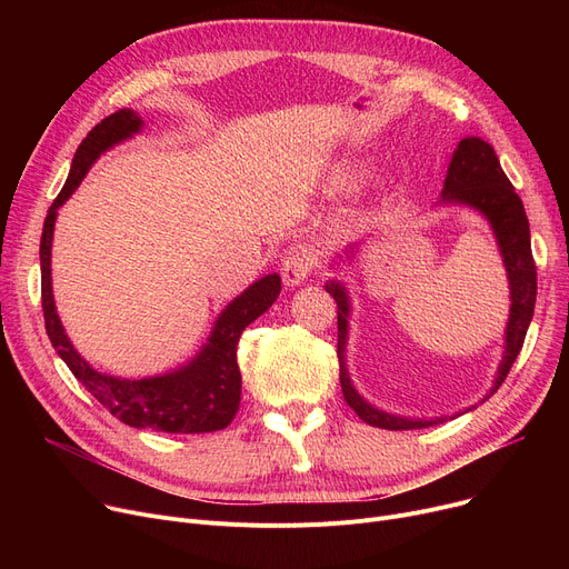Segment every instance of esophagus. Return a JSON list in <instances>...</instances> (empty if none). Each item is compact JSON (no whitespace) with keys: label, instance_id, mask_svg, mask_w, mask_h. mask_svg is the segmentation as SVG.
I'll list each match as a JSON object with an SVG mask.
<instances>
[{"label":"esophagus","instance_id":"1","mask_svg":"<svg viewBox=\"0 0 569 569\" xmlns=\"http://www.w3.org/2000/svg\"><path fill=\"white\" fill-rule=\"evenodd\" d=\"M318 267V256L311 249H297L283 258L281 277L286 286H300L305 283L313 269Z\"/></svg>","mask_w":569,"mask_h":569}]
</instances>
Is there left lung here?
Here are the masks:
<instances>
[{
	"instance_id": "1",
	"label": "left lung",
	"mask_w": 569,
	"mask_h": 569,
	"mask_svg": "<svg viewBox=\"0 0 569 569\" xmlns=\"http://www.w3.org/2000/svg\"><path fill=\"white\" fill-rule=\"evenodd\" d=\"M440 202L445 204H468L480 212L493 234L505 262L507 279H510V320L505 327V352L498 365V373L493 380V387L489 397L502 385V380L510 373L517 355L521 352L528 325L532 320L535 311V297H537V272L535 260L530 251V226L521 198L517 196L515 187L507 174L500 168V161L493 152V147L485 142L482 138H463L459 147L455 149L450 168H447V177L442 184ZM355 247H350L352 251ZM355 253V251H352ZM325 290L335 297L337 302V325H339V367H341V390L346 403L360 415L371 427L387 429V431H408V429H425L445 422L447 417H436V420H420V417H399L385 410H378L369 401H365L350 382L348 369H346V341H348V316H350V300L343 283L330 281ZM487 397V399H489ZM472 408H466L468 412ZM459 412V415H463ZM455 415V417H459ZM452 420V417H450Z\"/></svg>"
}]
</instances>
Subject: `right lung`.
I'll return each instance as SVG.
<instances>
[{"mask_svg":"<svg viewBox=\"0 0 569 569\" xmlns=\"http://www.w3.org/2000/svg\"><path fill=\"white\" fill-rule=\"evenodd\" d=\"M142 129V119L122 108L108 114L76 149L71 172L64 189L59 191L48 209L41 234V305L46 332L52 348L62 357L71 373L82 382L84 390L103 403L119 422L136 429H152L166 433H209L226 429L242 397V373L237 367V341L247 327L277 302L281 292V277L267 274L251 283L242 295L219 313L212 332L200 352L184 367L152 378H117L99 373L76 352L64 335L62 320L57 316L50 279V249L57 221V209L62 207L80 187L82 177L92 163L110 147L136 136Z\"/></svg>","mask_w":569,"mask_h":569,"instance_id":"1","label":"right lung"}]
</instances>
